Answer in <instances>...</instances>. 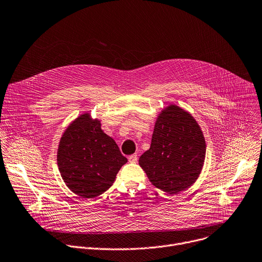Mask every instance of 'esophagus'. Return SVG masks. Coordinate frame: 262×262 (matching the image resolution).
<instances>
[{
  "label": "esophagus",
  "mask_w": 262,
  "mask_h": 262,
  "mask_svg": "<svg viewBox=\"0 0 262 262\" xmlns=\"http://www.w3.org/2000/svg\"><path fill=\"white\" fill-rule=\"evenodd\" d=\"M128 161L130 163H136L138 161V156L137 155H132L128 157Z\"/></svg>",
  "instance_id": "34e87169"
}]
</instances>
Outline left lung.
Instances as JSON below:
<instances>
[{"instance_id": "obj_1", "label": "left lung", "mask_w": 262, "mask_h": 262, "mask_svg": "<svg viewBox=\"0 0 262 262\" xmlns=\"http://www.w3.org/2000/svg\"><path fill=\"white\" fill-rule=\"evenodd\" d=\"M205 151V139L196 119L169 104L157 116L150 147L139 158V165L152 185L177 195L198 179Z\"/></svg>"}]
</instances>
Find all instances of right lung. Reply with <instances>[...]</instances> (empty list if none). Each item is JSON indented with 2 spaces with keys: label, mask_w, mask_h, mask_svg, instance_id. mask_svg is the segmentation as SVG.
Returning a JSON list of instances; mask_svg holds the SVG:
<instances>
[{
  "label": "right lung",
  "mask_w": 262,
  "mask_h": 262,
  "mask_svg": "<svg viewBox=\"0 0 262 262\" xmlns=\"http://www.w3.org/2000/svg\"><path fill=\"white\" fill-rule=\"evenodd\" d=\"M126 162L114 139L101 128V121L89 112L72 121L60 139L57 163L61 177L80 197L103 194Z\"/></svg>",
  "instance_id": "obj_1"
}]
</instances>
